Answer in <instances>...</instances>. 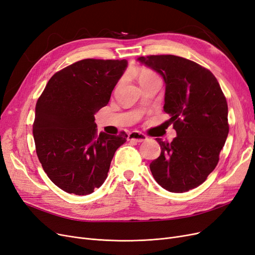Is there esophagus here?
Masks as SVG:
<instances>
[{"label":"esophagus","instance_id":"esophagus-1","mask_svg":"<svg viewBox=\"0 0 255 255\" xmlns=\"http://www.w3.org/2000/svg\"><path fill=\"white\" fill-rule=\"evenodd\" d=\"M128 139L129 140H134V142H137V143H142V142H145V140L147 139V136L143 133L137 132V131H133V132L129 133Z\"/></svg>","mask_w":255,"mask_h":255}]
</instances>
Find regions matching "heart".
<instances>
[{"instance_id":"heart-1","label":"heart","mask_w":255,"mask_h":255,"mask_svg":"<svg viewBox=\"0 0 255 255\" xmlns=\"http://www.w3.org/2000/svg\"><path fill=\"white\" fill-rule=\"evenodd\" d=\"M153 79H158L157 75L152 72L151 70L148 69H140L138 72V81L143 82V81H148V80H153Z\"/></svg>"}]
</instances>
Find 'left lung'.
Listing matches in <instances>:
<instances>
[{"label": "left lung", "instance_id": "left-lung-1", "mask_svg": "<svg viewBox=\"0 0 255 255\" xmlns=\"http://www.w3.org/2000/svg\"><path fill=\"white\" fill-rule=\"evenodd\" d=\"M138 62L162 75L164 111L170 116L176 137L171 143L155 138L161 154L150 170L164 189L182 193L203 184L219 163L229 132L228 105L216 78L181 56H139Z\"/></svg>", "mask_w": 255, "mask_h": 255}]
</instances>
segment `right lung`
Listing matches in <instances>:
<instances>
[{
    "label": "right lung",
    "instance_id": "right-lung-1",
    "mask_svg": "<svg viewBox=\"0 0 255 255\" xmlns=\"http://www.w3.org/2000/svg\"><path fill=\"white\" fill-rule=\"evenodd\" d=\"M126 60L86 59L52 75L36 102V154L51 182L67 193L87 195L105 182L127 134L98 133L94 115L106 106L125 72Z\"/></svg>",
    "mask_w": 255,
    "mask_h": 255
}]
</instances>
